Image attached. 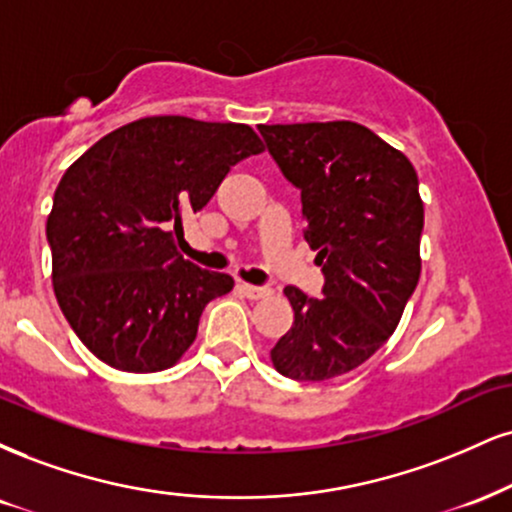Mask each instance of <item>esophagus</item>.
I'll return each instance as SVG.
<instances>
[{"mask_svg": "<svg viewBox=\"0 0 512 512\" xmlns=\"http://www.w3.org/2000/svg\"><path fill=\"white\" fill-rule=\"evenodd\" d=\"M240 293L245 295V298H250V300H262V298H269V295H272V291H269V288H264V286H250V283H240Z\"/></svg>", "mask_w": 512, "mask_h": 512, "instance_id": "34e87169", "label": "esophagus"}]
</instances>
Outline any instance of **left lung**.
Wrapping results in <instances>:
<instances>
[{"mask_svg":"<svg viewBox=\"0 0 512 512\" xmlns=\"http://www.w3.org/2000/svg\"><path fill=\"white\" fill-rule=\"evenodd\" d=\"M283 176L300 190L305 240L324 295L286 286L293 326L272 348L276 372L326 381L389 341L420 281L424 205L403 152L355 121L260 126Z\"/></svg>","mask_w":512,"mask_h":512,"instance_id":"left-lung-1","label":"left lung"}]
</instances>
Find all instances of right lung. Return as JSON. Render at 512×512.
<instances>
[{"label":"right lung","mask_w":512,"mask_h":512,"mask_svg":"<svg viewBox=\"0 0 512 512\" xmlns=\"http://www.w3.org/2000/svg\"><path fill=\"white\" fill-rule=\"evenodd\" d=\"M264 150L245 123L147 116L116 128L61 176L47 217L52 283L71 329L121 372H162L193 346L229 274L183 260V214Z\"/></svg>","instance_id":"right-lung-1"}]
</instances>
